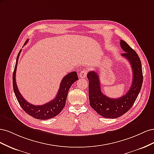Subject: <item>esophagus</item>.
<instances>
[{
  "label": "esophagus",
  "mask_w": 154,
  "mask_h": 154,
  "mask_svg": "<svg viewBox=\"0 0 154 154\" xmlns=\"http://www.w3.org/2000/svg\"><path fill=\"white\" fill-rule=\"evenodd\" d=\"M87 71L86 69H83L82 71H81V72L79 74V77L81 78H85L87 76Z\"/></svg>",
  "instance_id": "1"
}]
</instances>
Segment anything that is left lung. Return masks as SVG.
Returning <instances> with one entry per match:
<instances>
[{
	"label": "left lung",
	"instance_id": "8db88e82",
	"mask_svg": "<svg viewBox=\"0 0 154 154\" xmlns=\"http://www.w3.org/2000/svg\"><path fill=\"white\" fill-rule=\"evenodd\" d=\"M120 46L125 52L122 56L128 60L133 72L131 87L125 95L116 99L106 96L101 91L98 72L93 71L87 74L90 105L97 114L106 118H117L128 112L136 100L143 84L142 66L138 54L124 40H120Z\"/></svg>",
	"mask_w": 154,
	"mask_h": 154
}]
</instances>
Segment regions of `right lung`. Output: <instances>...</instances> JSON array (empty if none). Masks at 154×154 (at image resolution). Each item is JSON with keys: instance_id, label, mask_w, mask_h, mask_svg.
I'll return each mask as SVG.
<instances>
[{"instance_id": "add662e5", "label": "right lung", "mask_w": 154, "mask_h": 154, "mask_svg": "<svg viewBox=\"0 0 154 154\" xmlns=\"http://www.w3.org/2000/svg\"><path fill=\"white\" fill-rule=\"evenodd\" d=\"M28 40H26L24 45L27 44ZM21 49L18 54L16 60V64L13 74V91L15 92L18 102L19 103L20 106L26 112L32 116L35 119L45 120L53 118L58 115L64 108L66 105L67 96L70 87H71L72 83L78 80L77 72L73 71L67 74L62 79L60 83L58 94L56 96L55 98L48 103L42 105H34L27 102L18 89V87L16 83V71L18 64V58L21 52Z\"/></svg>"}]
</instances>
